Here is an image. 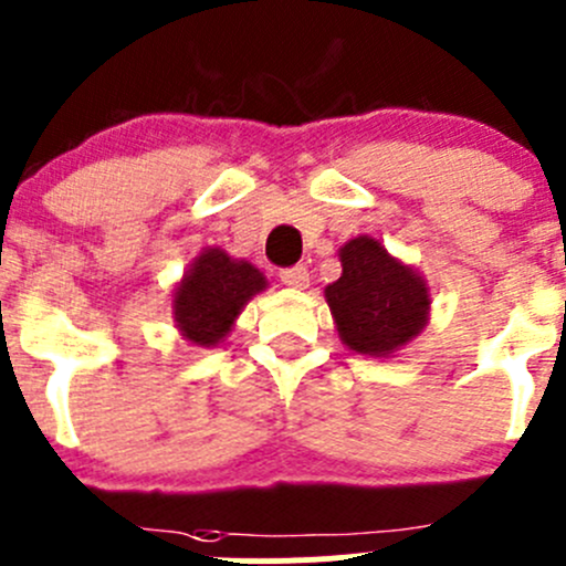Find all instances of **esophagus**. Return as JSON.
Listing matches in <instances>:
<instances>
[{
  "label": "esophagus",
  "instance_id": "1",
  "mask_svg": "<svg viewBox=\"0 0 566 566\" xmlns=\"http://www.w3.org/2000/svg\"><path fill=\"white\" fill-rule=\"evenodd\" d=\"M279 276H282V282L287 284V287H293V290H304L306 284H310V271H306L304 265L284 268V271L279 273Z\"/></svg>",
  "mask_w": 566,
  "mask_h": 566
}]
</instances>
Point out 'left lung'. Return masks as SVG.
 Wrapping results in <instances>:
<instances>
[{
  "mask_svg": "<svg viewBox=\"0 0 566 566\" xmlns=\"http://www.w3.org/2000/svg\"><path fill=\"white\" fill-rule=\"evenodd\" d=\"M342 276L325 287L339 339L361 356L386 358L421 334L430 319V287L419 271L358 235L339 249Z\"/></svg>",
  "mask_w": 566,
  "mask_h": 566,
  "instance_id": "8db88e82",
  "label": "left lung"
}]
</instances>
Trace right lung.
Here are the masks:
<instances>
[{
  "label": "right lung",
  "mask_w": 566,
  "mask_h": 566,
  "mask_svg": "<svg viewBox=\"0 0 566 566\" xmlns=\"http://www.w3.org/2000/svg\"><path fill=\"white\" fill-rule=\"evenodd\" d=\"M265 287V276L251 262L232 260L224 249H205L175 287L177 328L199 347L219 345L243 306Z\"/></svg>",
  "instance_id": "add662e5"
}]
</instances>
